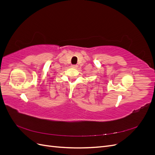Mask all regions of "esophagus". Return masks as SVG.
<instances>
[{"mask_svg": "<svg viewBox=\"0 0 155 155\" xmlns=\"http://www.w3.org/2000/svg\"><path fill=\"white\" fill-rule=\"evenodd\" d=\"M72 67L74 68H78V65H76V64L72 65Z\"/></svg>", "mask_w": 155, "mask_h": 155, "instance_id": "1", "label": "esophagus"}]
</instances>
